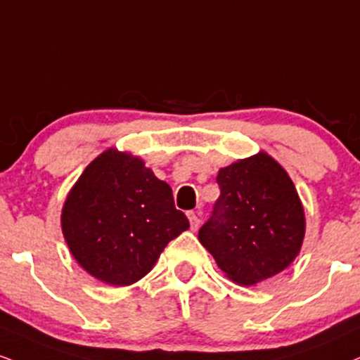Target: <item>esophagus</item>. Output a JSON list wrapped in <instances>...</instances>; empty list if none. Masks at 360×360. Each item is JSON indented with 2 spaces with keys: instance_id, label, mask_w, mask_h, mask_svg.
I'll return each instance as SVG.
<instances>
[{
  "instance_id": "1",
  "label": "esophagus",
  "mask_w": 360,
  "mask_h": 360,
  "mask_svg": "<svg viewBox=\"0 0 360 360\" xmlns=\"http://www.w3.org/2000/svg\"><path fill=\"white\" fill-rule=\"evenodd\" d=\"M188 218H189V223H191V229H193V231H198L199 224H201V218H199L198 211H189Z\"/></svg>"
}]
</instances>
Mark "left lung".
<instances>
[{
    "label": "left lung",
    "mask_w": 360,
    "mask_h": 360,
    "mask_svg": "<svg viewBox=\"0 0 360 360\" xmlns=\"http://www.w3.org/2000/svg\"><path fill=\"white\" fill-rule=\"evenodd\" d=\"M221 196L199 229L219 270L251 287L283 271L300 253L305 213L288 172L263 150L221 167Z\"/></svg>",
    "instance_id": "8db88e82"
}]
</instances>
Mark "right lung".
<instances>
[{
	"instance_id": "1",
	"label": "right lung",
	"mask_w": 360,
	"mask_h": 360,
	"mask_svg": "<svg viewBox=\"0 0 360 360\" xmlns=\"http://www.w3.org/2000/svg\"><path fill=\"white\" fill-rule=\"evenodd\" d=\"M188 228L171 186L141 158L115 147L85 167L62 207V233L73 258L114 287L146 276L169 241Z\"/></svg>"
}]
</instances>
